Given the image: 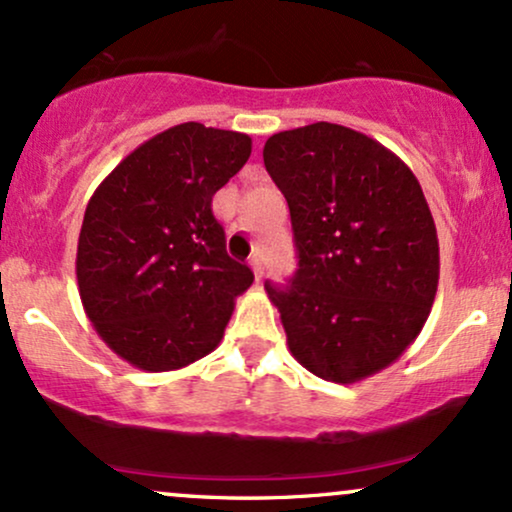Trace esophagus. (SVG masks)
I'll return each mask as SVG.
<instances>
[{"label": "esophagus", "mask_w": 512, "mask_h": 512, "mask_svg": "<svg viewBox=\"0 0 512 512\" xmlns=\"http://www.w3.org/2000/svg\"><path fill=\"white\" fill-rule=\"evenodd\" d=\"M250 267H252V272H255V279H257V281H260V279H262V276H264V267H262L260 257H252Z\"/></svg>", "instance_id": "34e87169"}]
</instances>
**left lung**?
Here are the masks:
<instances>
[{
	"label": "left lung",
	"instance_id": "left-lung-1",
	"mask_svg": "<svg viewBox=\"0 0 512 512\" xmlns=\"http://www.w3.org/2000/svg\"><path fill=\"white\" fill-rule=\"evenodd\" d=\"M262 156L298 250L291 286L264 284L293 358L342 385L380 373L436 301L438 233L419 180L387 146L332 122L272 134Z\"/></svg>",
	"mask_w": 512,
	"mask_h": 512
}]
</instances>
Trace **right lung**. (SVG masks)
<instances>
[{
  "label": "right lung",
  "instance_id": "right-lung-1",
  "mask_svg": "<svg viewBox=\"0 0 512 512\" xmlns=\"http://www.w3.org/2000/svg\"><path fill=\"white\" fill-rule=\"evenodd\" d=\"M252 139L182 122L139 144L88 199L76 281L98 337L134 368L163 373L219 346L248 264L231 260L211 197Z\"/></svg>",
  "mask_w": 512,
  "mask_h": 512
}]
</instances>
